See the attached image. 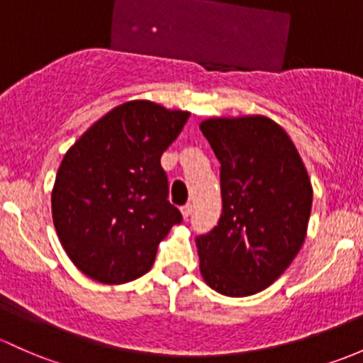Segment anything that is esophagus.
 I'll return each instance as SVG.
<instances>
[{"instance_id": "34e87169", "label": "esophagus", "mask_w": 363, "mask_h": 363, "mask_svg": "<svg viewBox=\"0 0 363 363\" xmlns=\"http://www.w3.org/2000/svg\"><path fill=\"white\" fill-rule=\"evenodd\" d=\"M191 212H193V207L191 205H184V207H181V213H182V217H184V219H188L189 216H191Z\"/></svg>"}]
</instances>
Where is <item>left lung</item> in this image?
<instances>
[{"instance_id":"1","label":"left lung","mask_w":363,"mask_h":363,"mask_svg":"<svg viewBox=\"0 0 363 363\" xmlns=\"http://www.w3.org/2000/svg\"><path fill=\"white\" fill-rule=\"evenodd\" d=\"M220 163L223 213L196 236L200 272L213 291H264L306 238L313 189L291 137L264 116L212 118L200 125Z\"/></svg>"}]
</instances>
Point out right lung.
I'll use <instances>...</instances> for the list:
<instances>
[{"instance_id": "add662e5", "label": "right lung", "mask_w": 363, "mask_h": 363, "mask_svg": "<svg viewBox=\"0 0 363 363\" xmlns=\"http://www.w3.org/2000/svg\"><path fill=\"white\" fill-rule=\"evenodd\" d=\"M188 118L150 101L125 102L66 152L52 216L64 250L86 277L102 284L143 277L160 242L182 223L160 158Z\"/></svg>"}]
</instances>
